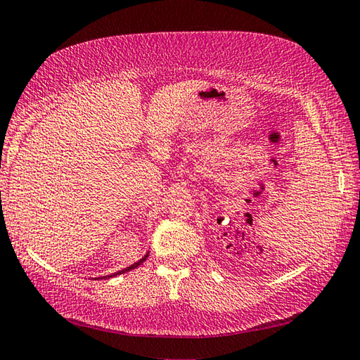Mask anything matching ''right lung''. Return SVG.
<instances>
[{"instance_id":"add662e5","label":"right lung","mask_w":360,"mask_h":360,"mask_svg":"<svg viewBox=\"0 0 360 360\" xmlns=\"http://www.w3.org/2000/svg\"><path fill=\"white\" fill-rule=\"evenodd\" d=\"M148 255H149V252H146V255L143 258H140L139 261H136V263H134V264H130V266H127V267H124V269H121V271H117V272H113V274H110V276H103V277H94V280H102V278H110V277H116V276H121V274H124V272H129V271H132V269H135V267H139L143 261H146V258H148Z\"/></svg>"}]
</instances>
